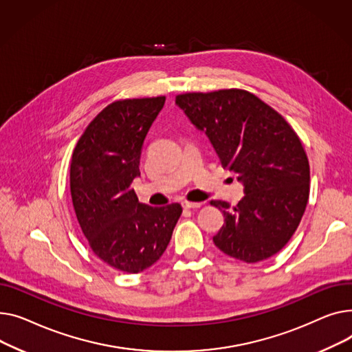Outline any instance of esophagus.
Masks as SVG:
<instances>
[{"label": "esophagus", "instance_id": "34e87169", "mask_svg": "<svg viewBox=\"0 0 352 352\" xmlns=\"http://www.w3.org/2000/svg\"><path fill=\"white\" fill-rule=\"evenodd\" d=\"M182 206H183L184 209H199L200 206H201V203H195V201L184 200V201H182Z\"/></svg>", "mask_w": 352, "mask_h": 352}]
</instances>
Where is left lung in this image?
Here are the masks:
<instances>
[{"instance_id":"1","label":"left lung","mask_w":352,"mask_h":352,"mask_svg":"<svg viewBox=\"0 0 352 352\" xmlns=\"http://www.w3.org/2000/svg\"><path fill=\"white\" fill-rule=\"evenodd\" d=\"M176 105L210 139L221 164L239 175L244 197L212 200L224 214L213 237L233 258L257 263L278 253L292 239L309 196V164L288 122L244 89L189 92Z\"/></svg>"}]
</instances>
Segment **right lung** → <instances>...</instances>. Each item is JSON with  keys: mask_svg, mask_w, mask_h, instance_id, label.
<instances>
[{"mask_svg": "<svg viewBox=\"0 0 352 352\" xmlns=\"http://www.w3.org/2000/svg\"><path fill=\"white\" fill-rule=\"evenodd\" d=\"M164 100L112 102L82 133L71 159V196L82 233L96 257L123 273L155 264L182 214L179 203L152 208L131 189L140 176L143 140Z\"/></svg>", "mask_w": 352, "mask_h": 352, "instance_id": "right-lung-1", "label": "right lung"}]
</instances>
